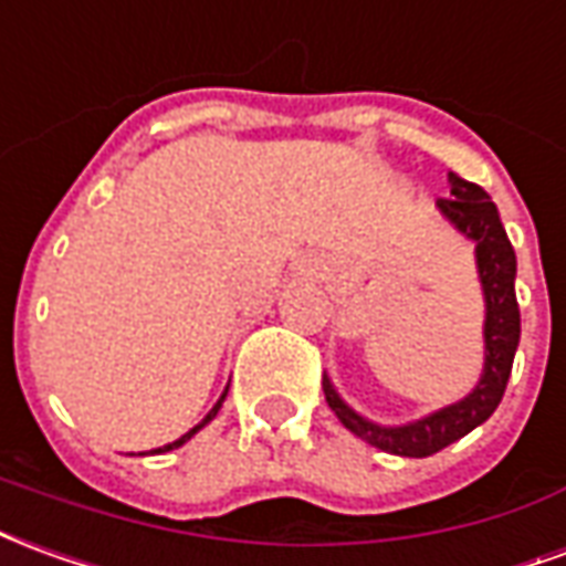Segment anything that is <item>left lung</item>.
Masks as SVG:
<instances>
[{"instance_id":"8db88e82","label":"left lung","mask_w":566,"mask_h":566,"mask_svg":"<svg viewBox=\"0 0 566 566\" xmlns=\"http://www.w3.org/2000/svg\"><path fill=\"white\" fill-rule=\"evenodd\" d=\"M450 199H438V211L448 217L453 227L460 229L465 239L475 242L478 279L484 291V370L472 392L457 405L441 407L429 417L405 426H379L355 413L334 389V382L324 377V398L327 407L337 413V420L358 434L361 441L374 448L395 453V457H432L444 450L462 434H469L475 426L488 420L500 407L505 392V382L512 374L517 339H521V312L515 296V251L505 235L503 220L496 205L478 184H469L457 174H448Z\"/></svg>"}]
</instances>
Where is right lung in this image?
Listing matches in <instances>:
<instances>
[{
  "label": "right lung",
  "instance_id": "right-lung-1",
  "mask_svg": "<svg viewBox=\"0 0 566 566\" xmlns=\"http://www.w3.org/2000/svg\"><path fill=\"white\" fill-rule=\"evenodd\" d=\"M227 392H229V386H227V389H223V395H220V401H217V405L211 407V410H208V417H205V420H201L199 426H192V429H189L187 434H180V438H177V441H171V444H165V448H156V450H153V453H168V450L180 448V444H187V441H189V438H192V434L199 432V429H205V426H208V422L214 420V417H217V410H220V407H223V398H227Z\"/></svg>",
  "mask_w": 566,
  "mask_h": 566
}]
</instances>
